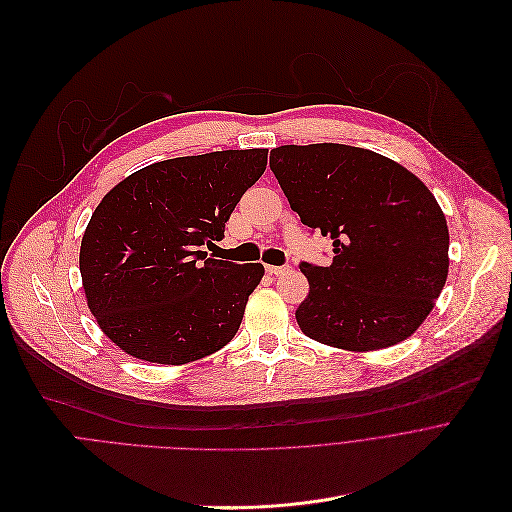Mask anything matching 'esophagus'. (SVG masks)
Returning <instances> with one entry per match:
<instances>
[{"instance_id":"esophagus-1","label":"esophagus","mask_w":512,"mask_h":512,"mask_svg":"<svg viewBox=\"0 0 512 512\" xmlns=\"http://www.w3.org/2000/svg\"><path fill=\"white\" fill-rule=\"evenodd\" d=\"M288 270V266H272V264H266V272L268 274H284Z\"/></svg>"}]
</instances>
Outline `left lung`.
Returning <instances> with one entry per match:
<instances>
[{"instance_id": "1", "label": "left lung", "mask_w": 512, "mask_h": 512, "mask_svg": "<svg viewBox=\"0 0 512 512\" xmlns=\"http://www.w3.org/2000/svg\"><path fill=\"white\" fill-rule=\"evenodd\" d=\"M292 212L331 236V266L300 264L309 296L300 331L355 353L412 337L448 278L450 234L426 183L375 151L339 143L270 151Z\"/></svg>"}]
</instances>
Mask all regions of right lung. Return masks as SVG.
<instances>
[{"mask_svg":"<svg viewBox=\"0 0 512 512\" xmlns=\"http://www.w3.org/2000/svg\"><path fill=\"white\" fill-rule=\"evenodd\" d=\"M266 149L147 165L96 206L80 244L86 304L127 355L183 365L228 345L264 266L208 258L236 203L264 173Z\"/></svg>","mask_w":512,"mask_h":512,"instance_id":"right-lung-1","label":"right lung"}]
</instances>
